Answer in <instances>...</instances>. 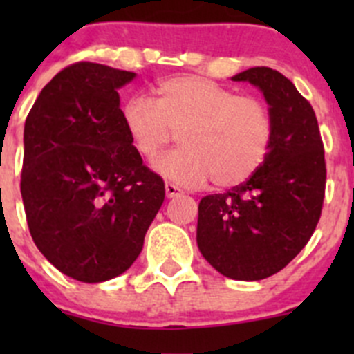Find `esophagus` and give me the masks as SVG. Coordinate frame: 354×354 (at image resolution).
Listing matches in <instances>:
<instances>
[{"mask_svg": "<svg viewBox=\"0 0 354 354\" xmlns=\"http://www.w3.org/2000/svg\"><path fill=\"white\" fill-rule=\"evenodd\" d=\"M166 197L167 198H174V197H180L181 194H183V192H181V188H178L176 185H173V183H166Z\"/></svg>", "mask_w": 354, "mask_h": 354, "instance_id": "1", "label": "esophagus"}]
</instances>
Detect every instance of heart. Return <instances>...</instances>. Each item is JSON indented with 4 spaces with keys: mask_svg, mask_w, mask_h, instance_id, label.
I'll return each mask as SVG.
<instances>
[{
    "mask_svg": "<svg viewBox=\"0 0 354 354\" xmlns=\"http://www.w3.org/2000/svg\"><path fill=\"white\" fill-rule=\"evenodd\" d=\"M121 121L131 149L145 160L180 133L181 147L154 167L183 187H202L210 178L219 188L245 183L267 159L274 137L266 102L195 75L159 82L154 99L131 95Z\"/></svg>",
    "mask_w": 354,
    "mask_h": 354,
    "instance_id": "b5f03b06",
    "label": "heart"
}]
</instances>
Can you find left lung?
<instances>
[{
	"instance_id": "8db88e82",
	"label": "left lung",
	"mask_w": 354,
	"mask_h": 354,
	"mask_svg": "<svg viewBox=\"0 0 354 354\" xmlns=\"http://www.w3.org/2000/svg\"><path fill=\"white\" fill-rule=\"evenodd\" d=\"M231 80L262 91L272 144L248 181L200 200L197 245L223 276L260 281L284 269L315 231L326 195L324 144L315 111L283 73L255 66Z\"/></svg>"
}]
</instances>
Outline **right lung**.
Returning <instances> with one entry per match:
<instances>
[{"label":"right lung","mask_w":354,"mask_h":354,"mask_svg":"<svg viewBox=\"0 0 354 354\" xmlns=\"http://www.w3.org/2000/svg\"><path fill=\"white\" fill-rule=\"evenodd\" d=\"M133 71L80 62L55 75L24 128L20 192L39 252L68 277L102 283L130 269L164 202L123 128L118 88Z\"/></svg>","instance_id":"add662e5"}]
</instances>
